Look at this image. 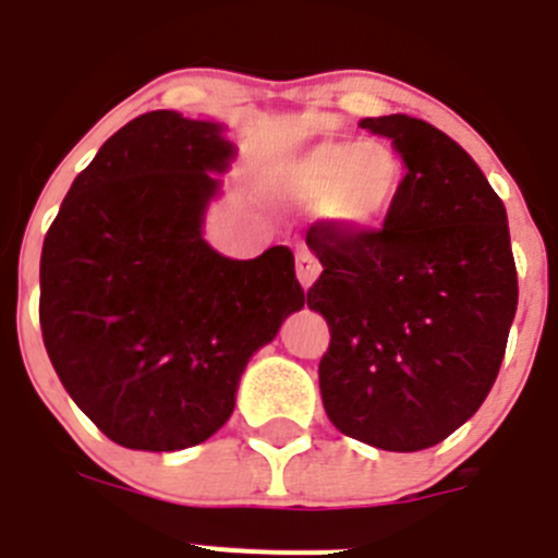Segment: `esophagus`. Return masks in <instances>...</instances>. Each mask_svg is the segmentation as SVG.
<instances>
[{
	"label": "esophagus",
	"mask_w": 558,
	"mask_h": 558,
	"mask_svg": "<svg viewBox=\"0 0 558 558\" xmlns=\"http://www.w3.org/2000/svg\"><path fill=\"white\" fill-rule=\"evenodd\" d=\"M294 267H298V280L303 283V289H308V286L319 278V272H323V267H319L316 255L311 253L305 244H300L298 253H294Z\"/></svg>",
	"instance_id": "obj_1"
}]
</instances>
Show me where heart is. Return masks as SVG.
Returning <instances> with one entry per match:
<instances>
[{
  "mask_svg": "<svg viewBox=\"0 0 558 558\" xmlns=\"http://www.w3.org/2000/svg\"><path fill=\"white\" fill-rule=\"evenodd\" d=\"M405 160L386 142L323 138L275 167L272 189L283 199L319 205V214L350 233L384 228L405 185Z\"/></svg>",
  "mask_w": 558,
  "mask_h": 558,
  "instance_id": "1",
  "label": "heart"
}]
</instances>
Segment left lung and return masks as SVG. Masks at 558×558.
I'll use <instances>...</instances> for the list:
<instances>
[{
    "label": "left lung",
    "mask_w": 558,
    "mask_h": 558,
    "mask_svg": "<svg viewBox=\"0 0 558 558\" xmlns=\"http://www.w3.org/2000/svg\"><path fill=\"white\" fill-rule=\"evenodd\" d=\"M391 138L405 185L384 228L316 222L323 264L308 308L330 328L319 391L344 436L414 453L470 420L498 378L517 311L504 199L475 160L423 119H361Z\"/></svg>",
    "instance_id": "1"
}]
</instances>
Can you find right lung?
Listing matches in <instances>:
<instances>
[{"label": "right lung", "instance_id": "add662e5", "mask_svg": "<svg viewBox=\"0 0 558 558\" xmlns=\"http://www.w3.org/2000/svg\"><path fill=\"white\" fill-rule=\"evenodd\" d=\"M235 155L222 124L149 110L74 178L41 250L44 348L108 439L169 453L233 414L250 355L303 308L289 247L233 260L203 217Z\"/></svg>", "mask_w": 558, "mask_h": 558}]
</instances>
